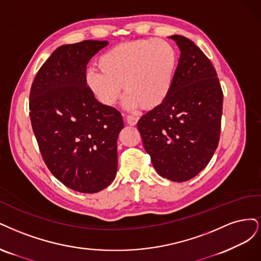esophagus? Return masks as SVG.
Instances as JSON below:
<instances>
[{
  "label": "esophagus",
  "instance_id": "esophagus-1",
  "mask_svg": "<svg viewBox=\"0 0 261 261\" xmlns=\"http://www.w3.org/2000/svg\"><path fill=\"white\" fill-rule=\"evenodd\" d=\"M139 121V117L137 116H133V115H128L127 116V122L130 124V125H136Z\"/></svg>",
  "mask_w": 261,
  "mask_h": 261
}]
</instances>
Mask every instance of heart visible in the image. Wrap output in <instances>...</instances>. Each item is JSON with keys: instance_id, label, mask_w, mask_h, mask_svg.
Instances as JSON below:
<instances>
[{"instance_id": "obj_1", "label": "heart", "mask_w": 261, "mask_h": 261, "mask_svg": "<svg viewBox=\"0 0 261 261\" xmlns=\"http://www.w3.org/2000/svg\"><path fill=\"white\" fill-rule=\"evenodd\" d=\"M97 64L99 70H88L87 83L99 103L113 106L122 87L125 107L154 109L171 90L176 54L164 40H138L109 49Z\"/></svg>"}]
</instances>
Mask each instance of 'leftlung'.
<instances>
[{"mask_svg": "<svg viewBox=\"0 0 261 261\" xmlns=\"http://www.w3.org/2000/svg\"><path fill=\"white\" fill-rule=\"evenodd\" d=\"M179 64L165 102L138 122L143 145L163 178L184 182L214 156L220 139L223 93L215 67L190 39L174 35Z\"/></svg>", "mask_w": 261, "mask_h": 261, "instance_id": "left-lung-1", "label": "left lung"}]
</instances>
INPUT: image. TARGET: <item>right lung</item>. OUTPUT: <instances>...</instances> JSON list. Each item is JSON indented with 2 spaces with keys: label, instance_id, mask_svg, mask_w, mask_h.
<instances>
[{
  "label": "right lung",
  "instance_id": "obj_1",
  "mask_svg": "<svg viewBox=\"0 0 261 261\" xmlns=\"http://www.w3.org/2000/svg\"><path fill=\"white\" fill-rule=\"evenodd\" d=\"M107 41L62 45L42 65L29 95L30 120L42 158L64 186L96 193L117 172L121 114L100 104L87 85V65Z\"/></svg>",
  "mask_w": 261,
  "mask_h": 261
}]
</instances>
